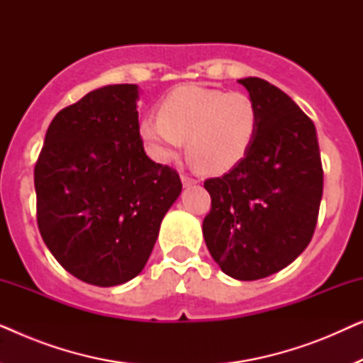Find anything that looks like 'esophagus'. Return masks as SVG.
<instances>
[{
    "mask_svg": "<svg viewBox=\"0 0 363 363\" xmlns=\"http://www.w3.org/2000/svg\"><path fill=\"white\" fill-rule=\"evenodd\" d=\"M182 182H183V185H185V186H191V185H195V183H196L195 178L186 175V173H183V175H182Z\"/></svg>",
    "mask_w": 363,
    "mask_h": 363,
    "instance_id": "1",
    "label": "esophagus"
}]
</instances>
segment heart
Listing matches in <instances>:
<instances>
[{"instance_id": "1", "label": "heart", "mask_w": 363, "mask_h": 363, "mask_svg": "<svg viewBox=\"0 0 363 363\" xmlns=\"http://www.w3.org/2000/svg\"><path fill=\"white\" fill-rule=\"evenodd\" d=\"M259 128V108L250 94L203 86H182L162 99L158 116L140 123L147 152L170 162L188 153L210 173L235 168L251 150Z\"/></svg>"}]
</instances>
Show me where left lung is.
I'll list each match as a JSON object with an SVG mask.
<instances>
[{
  "mask_svg": "<svg viewBox=\"0 0 363 363\" xmlns=\"http://www.w3.org/2000/svg\"><path fill=\"white\" fill-rule=\"evenodd\" d=\"M259 108L247 155L208 178L211 210L203 236L225 274L256 281L289 266L314 235L324 188L314 122L264 79L238 81Z\"/></svg>",
  "mask_w": 363,
  "mask_h": 363,
  "instance_id": "obj_1",
  "label": "left lung"
}]
</instances>
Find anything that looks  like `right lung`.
I'll return each instance as SVG.
<instances>
[{
    "instance_id": "right-lung-1",
    "label": "right lung",
    "mask_w": 363,
    "mask_h": 363,
    "mask_svg": "<svg viewBox=\"0 0 363 363\" xmlns=\"http://www.w3.org/2000/svg\"><path fill=\"white\" fill-rule=\"evenodd\" d=\"M135 84L89 92L56 113L34 167L38 228L67 272L94 286L140 274L182 191L143 150Z\"/></svg>"
}]
</instances>
